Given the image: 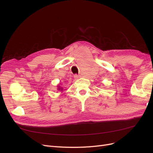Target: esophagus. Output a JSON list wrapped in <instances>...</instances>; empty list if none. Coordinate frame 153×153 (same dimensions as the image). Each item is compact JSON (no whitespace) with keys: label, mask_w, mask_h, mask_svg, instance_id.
<instances>
[{"label":"esophagus","mask_w":153,"mask_h":153,"mask_svg":"<svg viewBox=\"0 0 153 153\" xmlns=\"http://www.w3.org/2000/svg\"><path fill=\"white\" fill-rule=\"evenodd\" d=\"M74 77H75V79H77L78 78L80 77V76L79 75H74Z\"/></svg>","instance_id":"1"}]
</instances>
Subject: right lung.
I'll use <instances>...</instances> for the list:
<instances>
[{
	"label": "right lung",
	"instance_id": "1",
	"mask_svg": "<svg viewBox=\"0 0 153 153\" xmlns=\"http://www.w3.org/2000/svg\"><path fill=\"white\" fill-rule=\"evenodd\" d=\"M59 89H60V88H59Z\"/></svg>",
	"mask_w": 153,
	"mask_h": 153
}]
</instances>
